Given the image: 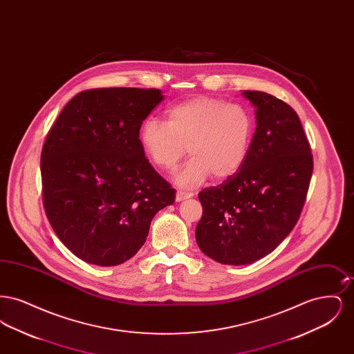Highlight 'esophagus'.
<instances>
[{
    "label": "esophagus",
    "mask_w": 354,
    "mask_h": 354,
    "mask_svg": "<svg viewBox=\"0 0 354 354\" xmlns=\"http://www.w3.org/2000/svg\"><path fill=\"white\" fill-rule=\"evenodd\" d=\"M191 196H192L191 192H185V191H180V189L176 192V201L178 202H182V201H185L187 198H191Z\"/></svg>",
    "instance_id": "obj_1"
}]
</instances>
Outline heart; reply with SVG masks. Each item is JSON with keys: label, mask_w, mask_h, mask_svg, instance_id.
<instances>
[{"label": "heart", "mask_w": 354, "mask_h": 354, "mask_svg": "<svg viewBox=\"0 0 354 354\" xmlns=\"http://www.w3.org/2000/svg\"><path fill=\"white\" fill-rule=\"evenodd\" d=\"M253 133L254 119L247 106L201 95L171 106L166 122L147 117L139 138L158 169H174L188 151L191 159L176 171L175 182L194 188L209 175L221 180L241 169Z\"/></svg>", "instance_id": "1"}]
</instances>
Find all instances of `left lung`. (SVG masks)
Masks as SVG:
<instances>
[{
    "label": "left lung",
    "mask_w": 354,
    "mask_h": 354,
    "mask_svg": "<svg viewBox=\"0 0 354 354\" xmlns=\"http://www.w3.org/2000/svg\"><path fill=\"white\" fill-rule=\"evenodd\" d=\"M256 107L248 156L221 185L199 192L203 216L196 243L203 253L228 266H244L272 252L296 225L313 172L303 124L286 102L244 91Z\"/></svg>",
    "instance_id": "left-lung-1"
}]
</instances>
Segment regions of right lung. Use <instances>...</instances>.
<instances>
[{"mask_svg":"<svg viewBox=\"0 0 354 354\" xmlns=\"http://www.w3.org/2000/svg\"><path fill=\"white\" fill-rule=\"evenodd\" d=\"M163 100L158 88L78 93L41 152L42 202L55 235L86 263L118 266L145 244L175 189L151 166L139 130Z\"/></svg>","mask_w":354,"mask_h":354,"instance_id":"right-lung-1","label":"right lung"}]
</instances>
